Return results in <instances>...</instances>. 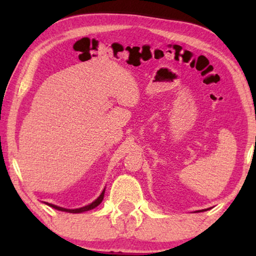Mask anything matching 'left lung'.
Segmentation results:
<instances>
[{
	"instance_id": "obj_1",
	"label": "left lung",
	"mask_w": 256,
	"mask_h": 256,
	"mask_svg": "<svg viewBox=\"0 0 256 256\" xmlns=\"http://www.w3.org/2000/svg\"><path fill=\"white\" fill-rule=\"evenodd\" d=\"M206 210H209V209H203V210H198V211H196V212H203V211H206Z\"/></svg>"
}]
</instances>
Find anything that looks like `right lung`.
Masks as SVG:
<instances>
[{"label": "right lung", "instance_id": "1", "mask_svg": "<svg viewBox=\"0 0 256 256\" xmlns=\"http://www.w3.org/2000/svg\"><path fill=\"white\" fill-rule=\"evenodd\" d=\"M104 194H105V188L102 190V192L100 193V196H99L96 200H94V202L89 203L88 206H81V208H78V209H66V208H62V206H55V204H52V203H48V202H44L45 204L50 206L52 208H54V209L58 210V211H63V212H68V214H82V212H86V211H89V210H92L94 209V208L98 206L99 204H100L102 198H104Z\"/></svg>", "mask_w": 256, "mask_h": 256}]
</instances>
